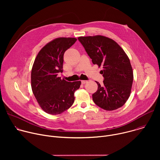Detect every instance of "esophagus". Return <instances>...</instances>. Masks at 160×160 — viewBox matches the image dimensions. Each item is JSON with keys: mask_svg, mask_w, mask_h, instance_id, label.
<instances>
[{"mask_svg": "<svg viewBox=\"0 0 160 160\" xmlns=\"http://www.w3.org/2000/svg\"><path fill=\"white\" fill-rule=\"evenodd\" d=\"M87 82H88L87 80H82V81H81V82H82V84H85V83H86Z\"/></svg>", "mask_w": 160, "mask_h": 160, "instance_id": "esophagus-1", "label": "esophagus"}]
</instances>
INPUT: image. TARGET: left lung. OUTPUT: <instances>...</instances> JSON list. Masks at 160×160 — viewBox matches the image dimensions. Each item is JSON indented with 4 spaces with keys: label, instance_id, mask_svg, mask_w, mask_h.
I'll return each instance as SVG.
<instances>
[{
    "label": "left lung",
    "instance_id": "left-lung-1",
    "mask_svg": "<svg viewBox=\"0 0 160 160\" xmlns=\"http://www.w3.org/2000/svg\"><path fill=\"white\" fill-rule=\"evenodd\" d=\"M78 40L94 64L102 66V84L96 82L98 88L92 99L99 107L117 109L128 99L133 75L130 59L125 51L113 40L102 35L80 37Z\"/></svg>",
    "mask_w": 160,
    "mask_h": 160
}]
</instances>
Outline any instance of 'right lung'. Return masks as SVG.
Returning a JSON list of instances; mask_svg holds the SVG:
<instances>
[{"instance_id":"add662e5","label":"right lung","mask_w":160,"mask_h":160,"mask_svg":"<svg viewBox=\"0 0 160 160\" xmlns=\"http://www.w3.org/2000/svg\"><path fill=\"white\" fill-rule=\"evenodd\" d=\"M75 38L60 37L49 42L38 53L31 73L33 93L41 108L55 115L69 109L74 102L75 91L80 81L67 82L58 75L62 72L65 51L75 43Z\"/></svg>"}]
</instances>
